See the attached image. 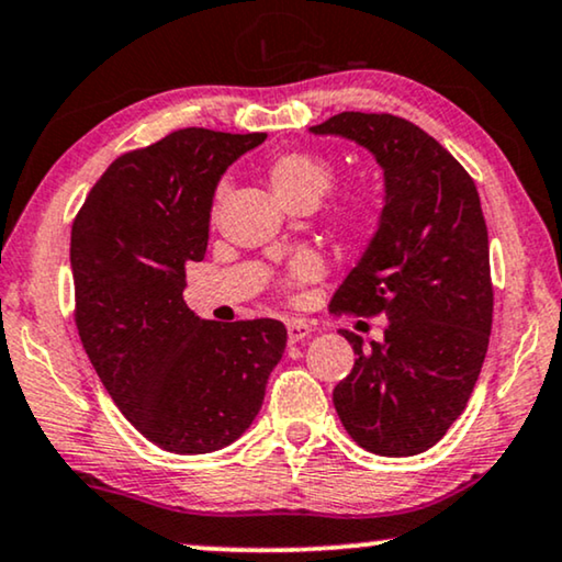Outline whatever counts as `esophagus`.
I'll use <instances>...</instances> for the list:
<instances>
[{"mask_svg":"<svg viewBox=\"0 0 562 562\" xmlns=\"http://www.w3.org/2000/svg\"><path fill=\"white\" fill-rule=\"evenodd\" d=\"M313 331V326L311 324H305V321H297V318H293V321H288V339L290 341H303L305 336H308Z\"/></svg>","mask_w":562,"mask_h":562,"instance_id":"1","label":"esophagus"}]
</instances>
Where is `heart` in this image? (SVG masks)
Here are the masks:
<instances>
[{"label": "heart", "instance_id": "obj_1", "mask_svg": "<svg viewBox=\"0 0 562 562\" xmlns=\"http://www.w3.org/2000/svg\"><path fill=\"white\" fill-rule=\"evenodd\" d=\"M334 175V161L316 151H282L272 156L267 164L269 184H272L277 198L290 207L301 203H316L321 194L331 187ZM370 211L372 198L362 187H349V190H341L334 198V218L347 228L359 226V223L368 218ZM321 272H324V265H321L316 254H301L288 267L285 285L290 290L308 285V282L318 280Z\"/></svg>", "mask_w": 562, "mask_h": 562}]
</instances>
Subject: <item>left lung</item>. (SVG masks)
<instances>
[{
  "instance_id": "left-lung-1",
  "label": "left lung",
  "mask_w": 562,
  "mask_h": 562,
  "mask_svg": "<svg viewBox=\"0 0 562 562\" xmlns=\"http://www.w3.org/2000/svg\"><path fill=\"white\" fill-rule=\"evenodd\" d=\"M318 136L364 146L385 171L380 228L331 297V313L385 316L380 341L341 331L355 368L334 406L359 447L383 458L426 452L465 411L488 351V228L473 177L411 120L339 112Z\"/></svg>"
}]
</instances>
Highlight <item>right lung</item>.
<instances>
[{"label":"right lung","mask_w":562,"mask_h":562,"mask_svg":"<svg viewBox=\"0 0 562 562\" xmlns=\"http://www.w3.org/2000/svg\"><path fill=\"white\" fill-rule=\"evenodd\" d=\"M265 133L182 128L117 156L71 226L74 318L104 391L148 442L205 454L257 418L282 321H205L184 267L207 249L218 179Z\"/></svg>","instance_id":"add662e5"}]
</instances>
